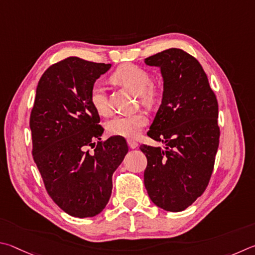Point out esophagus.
Masks as SVG:
<instances>
[{
  "label": "esophagus",
  "mask_w": 255,
  "mask_h": 255,
  "mask_svg": "<svg viewBox=\"0 0 255 255\" xmlns=\"http://www.w3.org/2000/svg\"><path fill=\"white\" fill-rule=\"evenodd\" d=\"M128 146H130V149H135V148H137V143H136V142H135L134 140L128 139Z\"/></svg>",
  "instance_id": "obj_1"
}]
</instances>
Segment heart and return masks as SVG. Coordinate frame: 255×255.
<instances>
[{
    "instance_id": "obj_1",
    "label": "heart",
    "mask_w": 255,
    "mask_h": 255,
    "mask_svg": "<svg viewBox=\"0 0 255 255\" xmlns=\"http://www.w3.org/2000/svg\"><path fill=\"white\" fill-rule=\"evenodd\" d=\"M115 82L134 92L140 96L142 104L153 105L158 101L159 91L152 85L151 75L145 69L135 65H123L113 73ZM89 101L97 114L105 116L110 109L107 104L105 88L100 83L93 85L89 94ZM148 123V118L144 113L139 112L134 114L115 115L106 123V130L111 135L123 137H135L140 134L142 128Z\"/></svg>"
}]
</instances>
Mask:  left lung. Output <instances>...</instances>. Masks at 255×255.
<instances>
[{"label":"left lung","instance_id":"8db88e82","mask_svg":"<svg viewBox=\"0 0 255 255\" xmlns=\"http://www.w3.org/2000/svg\"><path fill=\"white\" fill-rule=\"evenodd\" d=\"M163 78L162 101L148 135L166 148L142 144L148 159L144 186L150 199L181 212L203 195L220 143L218 103L198 60L171 48L146 58Z\"/></svg>","mask_w":255,"mask_h":255}]
</instances>
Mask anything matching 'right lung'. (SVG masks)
I'll return each mask as SVG.
<instances>
[{"mask_svg":"<svg viewBox=\"0 0 255 255\" xmlns=\"http://www.w3.org/2000/svg\"><path fill=\"white\" fill-rule=\"evenodd\" d=\"M111 66L78 57L53 64L39 80L30 115L32 155L47 193L62 211L79 218L105 208L112 176L128 151L124 137L101 141L104 130L89 101L93 85Z\"/></svg>","mask_w":255,"mask_h":255,"instance_id":"right-lung-1","label":"right lung"}]
</instances>
